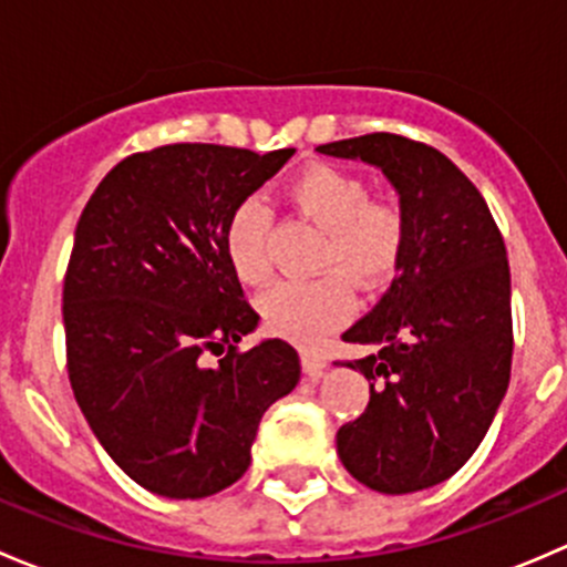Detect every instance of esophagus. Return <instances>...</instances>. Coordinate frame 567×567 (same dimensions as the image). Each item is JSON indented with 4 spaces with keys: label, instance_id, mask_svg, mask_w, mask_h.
<instances>
[{
    "label": "esophagus",
    "instance_id": "1",
    "mask_svg": "<svg viewBox=\"0 0 567 567\" xmlns=\"http://www.w3.org/2000/svg\"><path fill=\"white\" fill-rule=\"evenodd\" d=\"M301 368H305V373L310 375V379H318L326 370V357L316 351V348H305V351H301Z\"/></svg>",
    "mask_w": 567,
    "mask_h": 567
}]
</instances>
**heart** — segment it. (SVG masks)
<instances>
[{"label":"heart","mask_w":567,"mask_h":567,"mask_svg":"<svg viewBox=\"0 0 567 567\" xmlns=\"http://www.w3.org/2000/svg\"><path fill=\"white\" fill-rule=\"evenodd\" d=\"M370 183L334 164H310L288 183V199L305 219L323 230L316 268L323 277L282 282L260 301L262 320L274 334L316 342L346 323L353 293H379L392 282L409 241L403 208L390 199H370ZM274 214L260 197H247L230 210L225 251L241 282L262 285L274 271Z\"/></svg>","instance_id":"1"}]
</instances>
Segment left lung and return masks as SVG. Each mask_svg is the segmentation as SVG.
Here are the masks:
<instances>
[{
  "label": "left lung",
  "mask_w": 567,
  "mask_h": 567,
  "mask_svg": "<svg viewBox=\"0 0 567 567\" xmlns=\"http://www.w3.org/2000/svg\"><path fill=\"white\" fill-rule=\"evenodd\" d=\"M316 151L379 167L409 221L392 288L342 334L375 351L342 362L370 381V403L337 431V453L381 494L431 488L472 458L511 384L505 241L477 186L425 142L379 131Z\"/></svg>",
  "instance_id": "obj_1"
}]
</instances>
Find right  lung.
Instances as JSON below:
<instances>
[{
	"label": "right lung",
	"instance_id": "1",
	"mask_svg": "<svg viewBox=\"0 0 567 567\" xmlns=\"http://www.w3.org/2000/svg\"><path fill=\"white\" fill-rule=\"evenodd\" d=\"M293 153L153 147L123 158L79 216L68 379L112 461L153 494L203 499L236 483L266 409L299 384L290 342L238 351L257 312L225 251L230 210Z\"/></svg>",
	"mask_w": 567,
	"mask_h": 567
}]
</instances>
